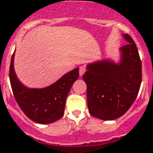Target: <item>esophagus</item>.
<instances>
[{
    "label": "esophagus",
    "mask_w": 153,
    "mask_h": 153,
    "mask_svg": "<svg viewBox=\"0 0 153 153\" xmlns=\"http://www.w3.org/2000/svg\"><path fill=\"white\" fill-rule=\"evenodd\" d=\"M86 71V68L85 67H84V66H81V67H80V69H79V73H80V76H82L85 72Z\"/></svg>",
    "instance_id": "1"
}]
</instances>
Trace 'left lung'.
Segmentation results:
<instances>
[{"mask_svg": "<svg viewBox=\"0 0 153 153\" xmlns=\"http://www.w3.org/2000/svg\"><path fill=\"white\" fill-rule=\"evenodd\" d=\"M120 48L121 62L103 60L87 66L82 78L87 85V102L92 116L102 120L121 117L137 97L142 81V64L136 44L129 34Z\"/></svg>", "mask_w": 153, "mask_h": 153, "instance_id": "left-lung-1", "label": "left lung"}]
</instances>
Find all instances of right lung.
Segmentation results:
<instances>
[{
    "label": "right lung",
    "instance_id": "right-lung-1",
    "mask_svg": "<svg viewBox=\"0 0 153 153\" xmlns=\"http://www.w3.org/2000/svg\"><path fill=\"white\" fill-rule=\"evenodd\" d=\"M13 54L10 67V80L16 102L32 121L48 124L61 119L65 102L72 85L79 77V68L68 72L53 85L43 89H29L20 83L13 69Z\"/></svg>",
    "mask_w": 153,
    "mask_h": 153
}]
</instances>
